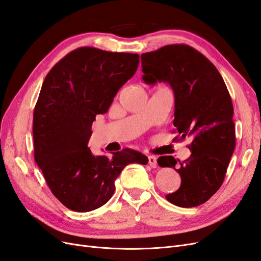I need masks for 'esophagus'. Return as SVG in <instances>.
<instances>
[{"mask_svg": "<svg viewBox=\"0 0 261 261\" xmlns=\"http://www.w3.org/2000/svg\"><path fill=\"white\" fill-rule=\"evenodd\" d=\"M148 162H149L150 167H151V168H156L158 163H156V158L154 155H149L148 156Z\"/></svg>", "mask_w": 261, "mask_h": 261, "instance_id": "esophagus-1", "label": "esophagus"}]
</instances>
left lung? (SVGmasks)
I'll return each instance as SVG.
<instances>
[{
  "instance_id": "obj_1",
  "label": "left lung",
  "mask_w": 261,
  "mask_h": 261,
  "mask_svg": "<svg viewBox=\"0 0 261 261\" xmlns=\"http://www.w3.org/2000/svg\"><path fill=\"white\" fill-rule=\"evenodd\" d=\"M146 84L168 83L174 92L175 140L191 138V156L158 159L180 176L176 192L165 196L183 208L206 202L222 185L235 149L233 103L222 76L203 54L187 44H170L141 54Z\"/></svg>"
}]
</instances>
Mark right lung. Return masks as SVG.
<instances>
[{"label": "right lung", "instance_id": "obj_1", "mask_svg": "<svg viewBox=\"0 0 261 261\" xmlns=\"http://www.w3.org/2000/svg\"><path fill=\"white\" fill-rule=\"evenodd\" d=\"M139 55L90 46L69 52L46 75L34 111L35 160L52 194L73 211L107 203L127 164H147L133 149L93 155L92 122L105 114L121 87L136 73Z\"/></svg>", "mask_w": 261, "mask_h": 261}]
</instances>
